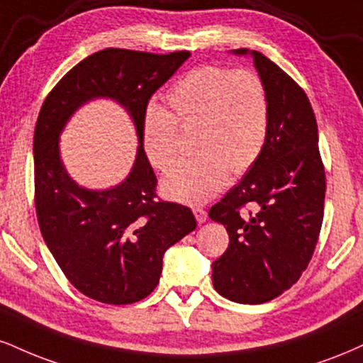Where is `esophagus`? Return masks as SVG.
Instances as JSON below:
<instances>
[{"label":"esophagus","mask_w":363,"mask_h":363,"mask_svg":"<svg viewBox=\"0 0 363 363\" xmlns=\"http://www.w3.org/2000/svg\"><path fill=\"white\" fill-rule=\"evenodd\" d=\"M193 213H194L196 220H198V223H199V225H201V223H204V221L208 220L206 211H204L203 208H194V209H193Z\"/></svg>","instance_id":"1"}]
</instances>
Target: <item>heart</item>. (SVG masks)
Masks as SVG:
<instances>
[{
	"label": "heart",
	"instance_id": "b5f03b06",
	"mask_svg": "<svg viewBox=\"0 0 363 363\" xmlns=\"http://www.w3.org/2000/svg\"><path fill=\"white\" fill-rule=\"evenodd\" d=\"M170 113L150 104L142 121L143 154L165 169L177 148V125L194 130L198 155L169 167L160 189L169 199L201 204L225 189L233 174L259 160L269 132V98L252 71L203 65L181 77L167 96Z\"/></svg>",
	"mask_w": 363,
	"mask_h": 363
}]
</instances>
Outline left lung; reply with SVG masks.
I'll use <instances>...</instances> for the list:
<instances>
[{
    "mask_svg": "<svg viewBox=\"0 0 363 363\" xmlns=\"http://www.w3.org/2000/svg\"><path fill=\"white\" fill-rule=\"evenodd\" d=\"M230 54L253 60L267 91L269 132L259 160L209 209L230 235L211 265L213 286L235 303L262 304L289 289L311 260L325 213V169L306 93L260 52ZM245 203L253 213L241 211Z\"/></svg>",
    "mask_w": 363,
    "mask_h": 363,
    "instance_id": "8db88e82",
    "label": "left lung"
}]
</instances>
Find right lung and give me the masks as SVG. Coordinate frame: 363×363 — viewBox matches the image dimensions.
<instances>
[{
  "label": "right lung",
  "mask_w": 363,
  "mask_h": 363,
  "mask_svg": "<svg viewBox=\"0 0 363 363\" xmlns=\"http://www.w3.org/2000/svg\"><path fill=\"white\" fill-rule=\"evenodd\" d=\"M189 57L99 50L65 74L43 103L33 135L38 225L65 277L87 298L106 304L147 298L159 284L164 253L196 228L187 206L154 201L157 179L142 147L148 99ZM96 99L123 107L139 140L129 176L106 190L77 185L60 155L63 128Z\"/></svg>",
  "instance_id": "right-lung-1"
}]
</instances>
